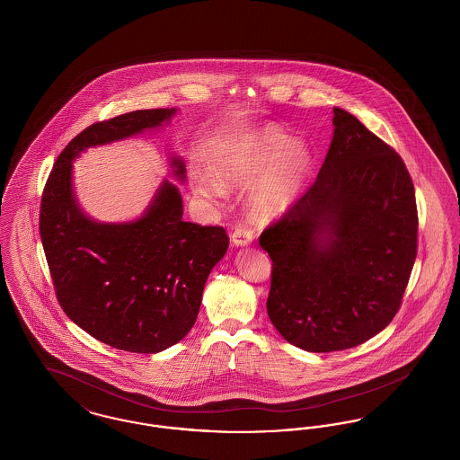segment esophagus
<instances>
[{
    "label": "esophagus",
    "mask_w": 460,
    "mask_h": 460,
    "mask_svg": "<svg viewBox=\"0 0 460 460\" xmlns=\"http://www.w3.org/2000/svg\"><path fill=\"white\" fill-rule=\"evenodd\" d=\"M231 241H233L234 246H246V244H250L253 241V233L246 226H240L231 234Z\"/></svg>",
    "instance_id": "esophagus-1"
}]
</instances>
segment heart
<instances>
[{
  "mask_svg": "<svg viewBox=\"0 0 460 460\" xmlns=\"http://www.w3.org/2000/svg\"><path fill=\"white\" fill-rule=\"evenodd\" d=\"M314 154L305 141L278 126H265L236 139L217 164V177H197L201 197H226V188H250L248 210L270 220L283 216L305 193Z\"/></svg>",
  "mask_w": 460,
  "mask_h": 460,
  "instance_id": "1",
  "label": "heart"
}]
</instances>
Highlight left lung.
Listing matches in <instances>:
<instances>
[{"label": "left lung", "instance_id": "1", "mask_svg": "<svg viewBox=\"0 0 460 460\" xmlns=\"http://www.w3.org/2000/svg\"><path fill=\"white\" fill-rule=\"evenodd\" d=\"M332 139L315 182L269 226L267 314L288 343L347 350L398 312L417 253L409 171L385 141L334 107Z\"/></svg>", "mask_w": 460, "mask_h": 460}]
</instances>
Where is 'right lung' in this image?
<instances>
[{"label": "right lung", "instance_id": "add662e5", "mask_svg": "<svg viewBox=\"0 0 460 460\" xmlns=\"http://www.w3.org/2000/svg\"><path fill=\"white\" fill-rule=\"evenodd\" d=\"M175 113L136 110L89 126L66 145L44 186L40 233L57 298L70 321L119 350L158 353L190 332L229 238L220 226L184 222L182 197L167 179L141 217L91 219L74 193L72 162L93 146L156 131ZM171 171L184 182L177 155Z\"/></svg>", "mask_w": 460, "mask_h": 460}]
</instances>
